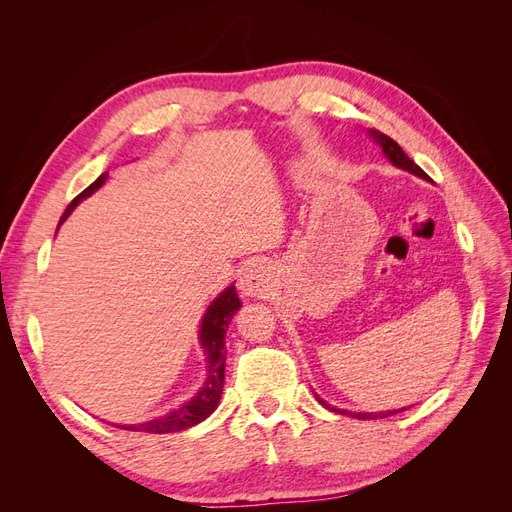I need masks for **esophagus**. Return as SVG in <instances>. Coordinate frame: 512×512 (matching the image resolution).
<instances>
[{"label":"esophagus","mask_w":512,"mask_h":512,"mask_svg":"<svg viewBox=\"0 0 512 512\" xmlns=\"http://www.w3.org/2000/svg\"><path fill=\"white\" fill-rule=\"evenodd\" d=\"M273 288V273L262 262L247 265L239 277V290L245 297H267Z\"/></svg>","instance_id":"esophagus-1"}]
</instances>
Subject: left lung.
<instances>
[{
	"label": "left lung",
	"mask_w": 512,
	"mask_h": 512,
	"mask_svg": "<svg viewBox=\"0 0 512 512\" xmlns=\"http://www.w3.org/2000/svg\"><path fill=\"white\" fill-rule=\"evenodd\" d=\"M367 134H369L371 141H374V143L382 149L384 158L389 160L393 166H397V168H401V170H408V173H412V175H416V177H421V179H425V181H431V179L427 177L425 170H423L421 166H416V164L406 156L404 149H401V147L393 141L391 136H386V134H382V132H378V130H369ZM318 401H320V404H322L324 408H329L331 412L348 414V416H354V418H361V421H374V418H384V416H391V414H397V412H404V410H406V408H401V410H386V412H348V410H342V408L329 406L327 401L320 399V397H318Z\"/></svg>",
	"instance_id": "obj_1"
}]
</instances>
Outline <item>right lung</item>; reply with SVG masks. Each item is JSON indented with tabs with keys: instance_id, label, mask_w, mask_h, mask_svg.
Masks as SVG:
<instances>
[{
	"instance_id": "1",
	"label": "right lung",
	"mask_w": 512,
	"mask_h": 512,
	"mask_svg": "<svg viewBox=\"0 0 512 512\" xmlns=\"http://www.w3.org/2000/svg\"><path fill=\"white\" fill-rule=\"evenodd\" d=\"M106 179H108V173H102L94 183L89 185L87 190H83L79 196H76L68 205L66 213L61 215L59 226L68 220V215L76 207H79L85 198L98 192L106 183ZM239 307H241V301L237 297L235 286H228V288H224V292H220L218 297L209 303L203 320H200L198 344L207 354V378L190 401H185V404L166 412L164 416L151 418V421L134 423V425H117V427L128 429V431H145V433H175V431H183V429L203 423L207 416H211L213 410L220 404L222 389H224V367H226L224 337L228 331V324H230L232 316L239 312Z\"/></svg>"
}]
</instances>
